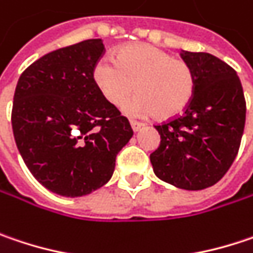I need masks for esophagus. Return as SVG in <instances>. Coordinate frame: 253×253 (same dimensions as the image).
Returning <instances> with one entry per match:
<instances>
[{"instance_id":"34e87169","label":"esophagus","mask_w":253,"mask_h":253,"mask_svg":"<svg viewBox=\"0 0 253 253\" xmlns=\"http://www.w3.org/2000/svg\"><path fill=\"white\" fill-rule=\"evenodd\" d=\"M129 122H131V126H132L134 131H138V129L142 128V125H144V124H141V122H138V121H134V119H131Z\"/></svg>"}]
</instances>
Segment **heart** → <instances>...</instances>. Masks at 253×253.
I'll return each instance as SVG.
<instances>
[{
  "mask_svg": "<svg viewBox=\"0 0 253 253\" xmlns=\"http://www.w3.org/2000/svg\"><path fill=\"white\" fill-rule=\"evenodd\" d=\"M93 79L112 105H122L136 84L139 93L125 105V111L136 117H175L189 106L196 90V75L186 60L144 43L122 47L115 62L100 59Z\"/></svg>",
  "mask_w": 253,
  "mask_h": 253,
  "instance_id": "heart-1",
  "label": "heart"
}]
</instances>
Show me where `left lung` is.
Listing matches in <instances>:
<instances>
[{
  "label": "left lung",
  "instance_id": "obj_1",
  "mask_svg": "<svg viewBox=\"0 0 253 253\" xmlns=\"http://www.w3.org/2000/svg\"><path fill=\"white\" fill-rule=\"evenodd\" d=\"M181 57L196 75L194 96L184 114L154 125L161 142L150 160L163 181L202 190L216 184L238 155L246 100L239 76L223 60L193 51Z\"/></svg>",
  "mask_w": 253,
  "mask_h": 253
}]
</instances>
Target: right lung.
Instances as JSON below:
<instances>
[{
    "mask_svg": "<svg viewBox=\"0 0 253 253\" xmlns=\"http://www.w3.org/2000/svg\"><path fill=\"white\" fill-rule=\"evenodd\" d=\"M103 53L100 39L54 50L28 66L14 92L17 148L34 178L60 196L81 197L106 184L134 134L95 83Z\"/></svg>",
    "mask_w": 253,
    "mask_h": 253,
    "instance_id": "right-lung-1",
    "label": "right lung"
}]
</instances>
